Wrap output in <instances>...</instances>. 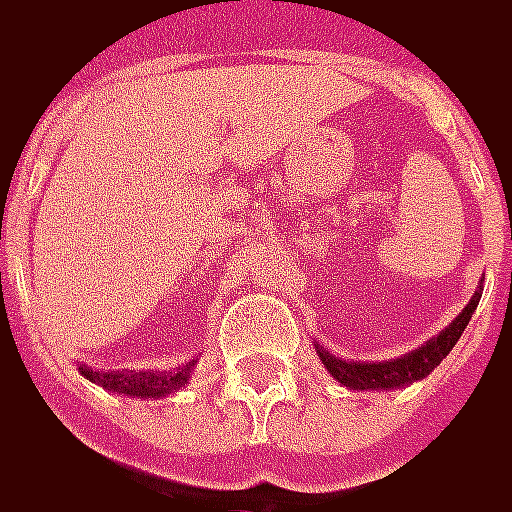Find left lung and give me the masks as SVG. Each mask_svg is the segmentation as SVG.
Returning <instances> with one entry per match:
<instances>
[{"instance_id": "obj_1", "label": "left lung", "mask_w": 512, "mask_h": 512, "mask_svg": "<svg viewBox=\"0 0 512 512\" xmlns=\"http://www.w3.org/2000/svg\"><path fill=\"white\" fill-rule=\"evenodd\" d=\"M479 298H482V284L476 287V293L465 304V310L459 312L454 321L442 329L440 335H434L431 341H425L423 346L411 349V352L400 355V358L344 360L335 358L321 344H315V352H318V358H321V363H324V369H327L329 375L335 377L341 386L352 389V392H392V389H406L411 383H417V380L431 375L442 363V358L454 349L456 341L462 338V332L468 327V321L473 318V312H476Z\"/></svg>"}]
</instances>
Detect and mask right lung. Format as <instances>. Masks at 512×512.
Returning a JSON list of instances; mask_svg holds the SVG:
<instances>
[{"label": "right lung", "instance_id": "1", "mask_svg": "<svg viewBox=\"0 0 512 512\" xmlns=\"http://www.w3.org/2000/svg\"><path fill=\"white\" fill-rule=\"evenodd\" d=\"M197 360H188L183 369H146V372H95L89 366H78V372L104 386L106 392H118L126 394V397H140V400H160V397H168V394L180 392L183 386H188V377L194 372Z\"/></svg>", "mask_w": 512, "mask_h": 512}]
</instances>
